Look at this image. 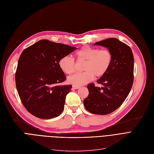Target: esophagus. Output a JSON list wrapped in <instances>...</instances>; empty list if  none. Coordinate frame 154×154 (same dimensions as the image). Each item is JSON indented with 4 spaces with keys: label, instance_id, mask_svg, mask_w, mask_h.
Listing matches in <instances>:
<instances>
[{
    "label": "esophagus",
    "instance_id": "esophagus-1",
    "mask_svg": "<svg viewBox=\"0 0 154 154\" xmlns=\"http://www.w3.org/2000/svg\"><path fill=\"white\" fill-rule=\"evenodd\" d=\"M79 88H80V86H72V89H79Z\"/></svg>",
    "mask_w": 154,
    "mask_h": 154
}]
</instances>
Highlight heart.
<instances>
[{"label": "heart", "mask_w": 154, "mask_h": 154, "mask_svg": "<svg viewBox=\"0 0 154 154\" xmlns=\"http://www.w3.org/2000/svg\"><path fill=\"white\" fill-rule=\"evenodd\" d=\"M78 61H84V72L75 73L68 78V82L74 86H82L96 78L103 77L109 70L112 61V54L108 49H98L89 46H84L75 53ZM62 72L70 75L75 72V61L70 57L64 56L58 63Z\"/></svg>", "instance_id": "obj_1"}]
</instances>
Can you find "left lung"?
<instances>
[{"label": "left lung", "mask_w": 154, "mask_h": 154, "mask_svg": "<svg viewBox=\"0 0 154 154\" xmlns=\"http://www.w3.org/2000/svg\"><path fill=\"white\" fill-rule=\"evenodd\" d=\"M109 49L112 61L109 70L97 81L103 85L100 88L94 83L88 84L89 95L84 105L89 112L106 115L120 106L131 89L134 79V57L129 46L116 38H109L96 42Z\"/></svg>", "instance_id": "1"}]
</instances>
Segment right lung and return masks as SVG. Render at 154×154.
I'll list each match as a JSON object with an SVG mask.
<instances>
[{"mask_svg":"<svg viewBox=\"0 0 154 154\" xmlns=\"http://www.w3.org/2000/svg\"><path fill=\"white\" fill-rule=\"evenodd\" d=\"M76 48L41 40L21 54L16 86L23 105L33 116L49 119L59 116L63 110L66 96L72 86L59 85L66 76L58 63Z\"/></svg>","mask_w":154,"mask_h":154,"instance_id":"add662e5","label":"right lung"}]
</instances>
